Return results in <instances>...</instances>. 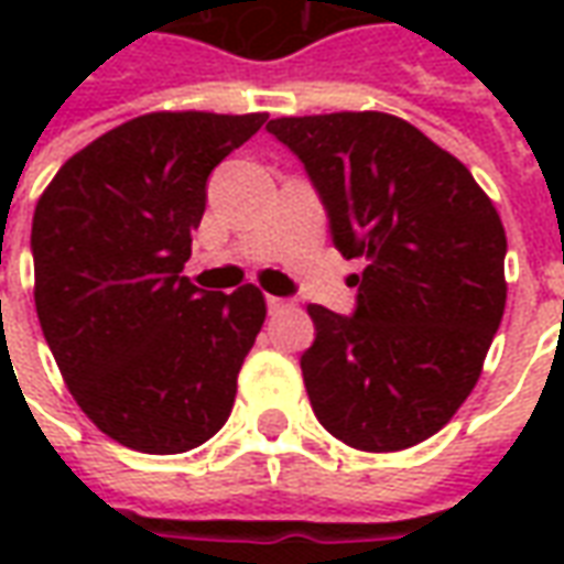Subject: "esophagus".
Segmentation results:
<instances>
[{"instance_id": "34e87169", "label": "esophagus", "mask_w": 564, "mask_h": 564, "mask_svg": "<svg viewBox=\"0 0 564 564\" xmlns=\"http://www.w3.org/2000/svg\"><path fill=\"white\" fill-rule=\"evenodd\" d=\"M265 305H269L271 314H278V311H283V307H286V299H278V295H265Z\"/></svg>"}]
</instances>
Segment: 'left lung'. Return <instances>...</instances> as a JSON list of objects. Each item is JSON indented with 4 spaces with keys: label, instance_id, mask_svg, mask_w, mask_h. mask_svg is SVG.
<instances>
[{
    "label": "left lung",
    "instance_id": "8db88e82",
    "mask_svg": "<svg viewBox=\"0 0 564 564\" xmlns=\"http://www.w3.org/2000/svg\"><path fill=\"white\" fill-rule=\"evenodd\" d=\"M354 274V317L307 305L317 338L302 378L326 432L368 453L432 437L471 395L498 332L508 238L453 153L380 111L278 117Z\"/></svg>",
    "mask_w": 564,
    "mask_h": 564
}]
</instances>
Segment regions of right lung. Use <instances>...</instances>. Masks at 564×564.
<instances>
[{
    "label": "right lung",
    "instance_id": "1",
    "mask_svg": "<svg viewBox=\"0 0 564 564\" xmlns=\"http://www.w3.org/2000/svg\"><path fill=\"white\" fill-rule=\"evenodd\" d=\"M269 115L153 111L78 150L32 217L35 311L80 411L117 444L172 456L229 420L265 299L184 278L208 174Z\"/></svg>",
    "mask_w": 564,
    "mask_h": 564
}]
</instances>
